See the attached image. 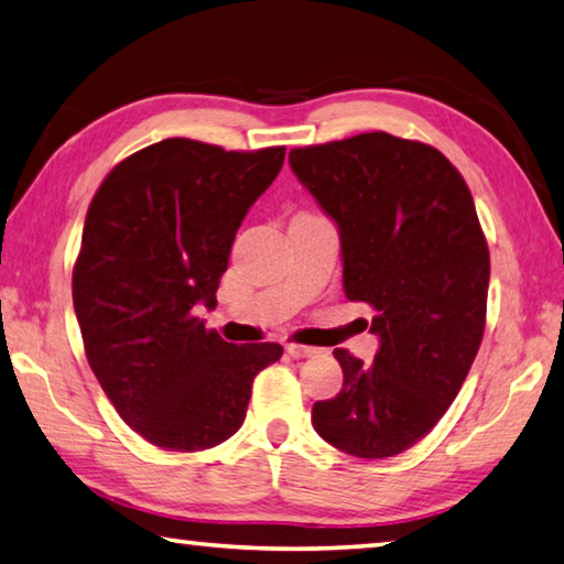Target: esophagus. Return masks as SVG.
<instances>
[{
    "label": "esophagus",
    "mask_w": 564,
    "mask_h": 564,
    "mask_svg": "<svg viewBox=\"0 0 564 564\" xmlns=\"http://www.w3.org/2000/svg\"><path fill=\"white\" fill-rule=\"evenodd\" d=\"M285 352H289L291 358H311V356H316V348H311V346H301V343H285Z\"/></svg>",
    "instance_id": "esophagus-1"
}]
</instances>
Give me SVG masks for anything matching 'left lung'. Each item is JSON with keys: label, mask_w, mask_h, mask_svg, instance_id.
<instances>
[{"label": "left lung", "mask_w": 564, "mask_h": 564, "mask_svg": "<svg viewBox=\"0 0 564 564\" xmlns=\"http://www.w3.org/2000/svg\"><path fill=\"white\" fill-rule=\"evenodd\" d=\"M289 161L338 224L343 289L380 338L373 362L333 350L343 388L313 405V427L348 455L393 457L445 415L482 343L490 251L473 194L435 147L386 131Z\"/></svg>", "instance_id": "left-lung-1"}]
</instances>
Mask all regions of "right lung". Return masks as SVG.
Segmentation results:
<instances>
[{
  "instance_id": "obj_1",
  "label": "right lung",
  "mask_w": 564,
  "mask_h": 564,
  "mask_svg": "<svg viewBox=\"0 0 564 564\" xmlns=\"http://www.w3.org/2000/svg\"><path fill=\"white\" fill-rule=\"evenodd\" d=\"M283 156L164 139L119 161L91 198L72 273L76 321L104 393L151 445L196 453L228 441L253 378L283 356L279 343H226L194 313L216 305L238 226Z\"/></svg>"
}]
</instances>
